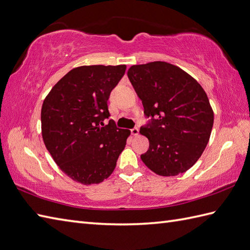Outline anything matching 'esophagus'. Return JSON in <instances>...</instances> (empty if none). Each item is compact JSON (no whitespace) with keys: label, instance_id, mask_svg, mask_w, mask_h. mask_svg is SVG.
Wrapping results in <instances>:
<instances>
[{"label":"esophagus","instance_id":"esophagus-1","mask_svg":"<svg viewBox=\"0 0 250 250\" xmlns=\"http://www.w3.org/2000/svg\"><path fill=\"white\" fill-rule=\"evenodd\" d=\"M131 132H132V134L133 135H138L139 134V129H138V127L137 126H135V127H133V129L131 130Z\"/></svg>","mask_w":250,"mask_h":250}]
</instances>
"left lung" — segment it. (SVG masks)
Segmentation results:
<instances>
[{"instance_id":"8db88e82","label":"left lung","mask_w":250,"mask_h":250,"mask_svg":"<svg viewBox=\"0 0 250 250\" xmlns=\"http://www.w3.org/2000/svg\"><path fill=\"white\" fill-rule=\"evenodd\" d=\"M127 78L149 118L141 126V134L149 139L142 161L164 177L188 170L206 149L213 126L206 91L182 69L165 62L132 66Z\"/></svg>"}]
</instances>
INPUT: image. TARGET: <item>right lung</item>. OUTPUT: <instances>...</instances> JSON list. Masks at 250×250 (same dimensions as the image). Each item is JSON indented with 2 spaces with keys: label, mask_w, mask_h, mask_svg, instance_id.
<instances>
[{
  "label": "right lung",
  "mask_w": 250,
  "mask_h": 250,
  "mask_svg": "<svg viewBox=\"0 0 250 250\" xmlns=\"http://www.w3.org/2000/svg\"><path fill=\"white\" fill-rule=\"evenodd\" d=\"M126 66L72 69L44 99L42 131L46 149L61 169L82 184H98L114 171L130 135L109 115L107 100Z\"/></svg>",
  "instance_id": "obj_1"
}]
</instances>
